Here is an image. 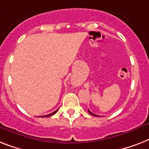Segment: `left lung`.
Returning a JSON list of instances; mask_svg holds the SVG:
<instances>
[{
    "instance_id": "8db88e82",
    "label": "left lung",
    "mask_w": 149,
    "mask_h": 149,
    "mask_svg": "<svg viewBox=\"0 0 149 149\" xmlns=\"http://www.w3.org/2000/svg\"><path fill=\"white\" fill-rule=\"evenodd\" d=\"M88 113H89V114H90V115H93V116H95V117H98V116H99V115H95V114H94V113H92V112H91V111H89V110H88Z\"/></svg>"
}]
</instances>
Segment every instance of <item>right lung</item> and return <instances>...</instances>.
Instances as JSON below:
<instances>
[{"label": "right lung", "instance_id": "right-lung-1", "mask_svg": "<svg viewBox=\"0 0 149 149\" xmlns=\"http://www.w3.org/2000/svg\"><path fill=\"white\" fill-rule=\"evenodd\" d=\"M57 111H58V109H57V110H56V111H54V112L51 113V114H48V115H42V116H40V117H41V118H47V117H50V116H52V115H54V114H55V113L57 112Z\"/></svg>", "mask_w": 149, "mask_h": 149}]
</instances>
